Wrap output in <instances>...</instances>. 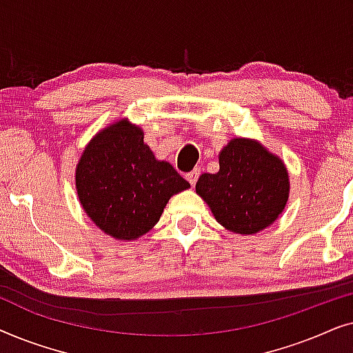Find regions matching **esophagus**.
I'll list each match as a JSON object with an SVG mask.
<instances>
[{"label": "esophagus", "mask_w": 353, "mask_h": 353, "mask_svg": "<svg viewBox=\"0 0 353 353\" xmlns=\"http://www.w3.org/2000/svg\"><path fill=\"white\" fill-rule=\"evenodd\" d=\"M199 175H201V168H194V170L188 173V175H186V180L190 181V185H191V186H194L196 183H197V180H199Z\"/></svg>", "instance_id": "34e87169"}]
</instances>
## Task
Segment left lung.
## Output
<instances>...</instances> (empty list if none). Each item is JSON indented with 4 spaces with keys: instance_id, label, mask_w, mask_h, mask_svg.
<instances>
[{
    "instance_id": "obj_1",
    "label": "left lung",
    "mask_w": 353,
    "mask_h": 353,
    "mask_svg": "<svg viewBox=\"0 0 353 353\" xmlns=\"http://www.w3.org/2000/svg\"><path fill=\"white\" fill-rule=\"evenodd\" d=\"M196 192L221 226L239 234H254L283 212L289 176L284 163L262 144L236 138L220 152V170L201 175Z\"/></svg>"
}]
</instances>
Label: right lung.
I'll return each mask as SVG.
<instances>
[{
	"label": "right lung",
	"mask_w": 353,
	"mask_h": 353,
	"mask_svg": "<svg viewBox=\"0 0 353 353\" xmlns=\"http://www.w3.org/2000/svg\"><path fill=\"white\" fill-rule=\"evenodd\" d=\"M143 130L119 120L94 137L77 165V192L104 233L130 241L148 233L176 192L190 188L168 162L156 161Z\"/></svg>",
	"instance_id": "right-lung-1"
}]
</instances>
